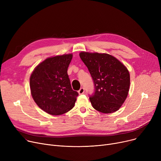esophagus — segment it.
<instances>
[{"label": "esophagus", "instance_id": "esophagus-1", "mask_svg": "<svg viewBox=\"0 0 161 161\" xmlns=\"http://www.w3.org/2000/svg\"><path fill=\"white\" fill-rule=\"evenodd\" d=\"M84 92H85V89H84V88H81L79 91H78V93L80 94V95H82V94H83L84 93Z\"/></svg>", "mask_w": 161, "mask_h": 161}]
</instances>
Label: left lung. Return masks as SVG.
Returning a JSON list of instances; mask_svg holds the SVG:
<instances>
[{
    "label": "left lung",
    "mask_w": 161,
    "mask_h": 161,
    "mask_svg": "<svg viewBox=\"0 0 161 161\" xmlns=\"http://www.w3.org/2000/svg\"><path fill=\"white\" fill-rule=\"evenodd\" d=\"M80 57L93 80L94 95L89 98L96 110L112 114L119 109L128 96L130 74L117 58L108 53L81 52Z\"/></svg>",
    "instance_id": "left-lung-1"
}]
</instances>
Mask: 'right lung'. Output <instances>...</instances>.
<instances>
[{"instance_id": "1", "label": "right lung", "mask_w": 161, "mask_h": 161, "mask_svg": "<svg viewBox=\"0 0 161 161\" xmlns=\"http://www.w3.org/2000/svg\"><path fill=\"white\" fill-rule=\"evenodd\" d=\"M72 56L69 53L48 57L31 75L32 97L40 108L50 115H59L70 111L78 96L72 89L67 73Z\"/></svg>"}]
</instances>
